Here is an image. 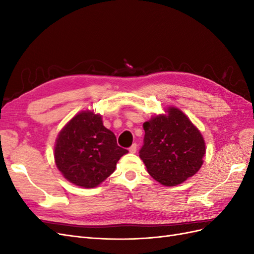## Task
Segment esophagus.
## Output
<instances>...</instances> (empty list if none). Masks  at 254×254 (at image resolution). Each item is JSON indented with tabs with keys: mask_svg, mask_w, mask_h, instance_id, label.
Returning <instances> with one entry per match:
<instances>
[{
	"mask_svg": "<svg viewBox=\"0 0 254 254\" xmlns=\"http://www.w3.org/2000/svg\"><path fill=\"white\" fill-rule=\"evenodd\" d=\"M136 148H137V145L134 143V144H132L131 146H130V148H129V151L131 152V153H134L135 151H136Z\"/></svg>",
	"mask_w": 254,
	"mask_h": 254,
	"instance_id": "1",
	"label": "esophagus"
}]
</instances>
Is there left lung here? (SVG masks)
<instances>
[{
    "mask_svg": "<svg viewBox=\"0 0 254 254\" xmlns=\"http://www.w3.org/2000/svg\"><path fill=\"white\" fill-rule=\"evenodd\" d=\"M146 121L140 158L148 174L165 187L194 176L203 163L205 142L199 129L177 107Z\"/></svg>",
    "mask_w": 254,
    "mask_h": 254,
    "instance_id": "8db88e82",
    "label": "left lung"
}]
</instances>
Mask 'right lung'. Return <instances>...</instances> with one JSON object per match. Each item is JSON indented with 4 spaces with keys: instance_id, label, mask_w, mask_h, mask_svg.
<instances>
[{
    "instance_id": "1",
    "label": "right lung",
    "mask_w": 254,
    "mask_h": 254,
    "mask_svg": "<svg viewBox=\"0 0 254 254\" xmlns=\"http://www.w3.org/2000/svg\"><path fill=\"white\" fill-rule=\"evenodd\" d=\"M54 159L60 173L75 186L93 189L115 171L118 161L128 152L103 124L102 115L84 110L60 130L54 147Z\"/></svg>"
}]
</instances>
